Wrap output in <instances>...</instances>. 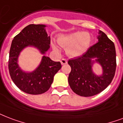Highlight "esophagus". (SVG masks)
<instances>
[{
	"instance_id": "1",
	"label": "esophagus",
	"mask_w": 123,
	"mask_h": 123,
	"mask_svg": "<svg viewBox=\"0 0 123 123\" xmlns=\"http://www.w3.org/2000/svg\"><path fill=\"white\" fill-rule=\"evenodd\" d=\"M61 63L62 65H64V64H66L68 63V61L66 59H62L61 60Z\"/></svg>"
}]
</instances>
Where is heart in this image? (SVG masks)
Returning <instances> with one entry per match:
<instances>
[{"label": "heart", "mask_w": 123, "mask_h": 123, "mask_svg": "<svg viewBox=\"0 0 123 123\" xmlns=\"http://www.w3.org/2000/svg\"><path fill=\"white\" fill-rule=\"evenodd\" d=\"M58 43L64 48L70 57H78L82 56L89 49L92 43V37L88 32L75 31L62 35L58 38ZM53 49L57 52L59 48L55 43H52Z\"/></svg>", "instance_id": "b5f03b06"}]
</instances>
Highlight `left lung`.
I'll list each match as a JSON object with an SVG mask.
<instances>
[{"instance_id": "obj_1", "label": "left lung", "mask_w": 123, "mask_h": 123, "mask_svg": "<svg viewBox=\"0 0 123 123\" xmlns=\"http://www.w3.org/2000/svg\"><path fill=\"white\" fill-rule=\"evenodd\" d=\"M97 43L84 55L68 61L72 68L68 82L73 92L82 97H91L103 91L111 83L116 73V53L114 43L99 30ZM99 63L103 72L97 75L92 66Z\"/></svg>"}]
</instances>
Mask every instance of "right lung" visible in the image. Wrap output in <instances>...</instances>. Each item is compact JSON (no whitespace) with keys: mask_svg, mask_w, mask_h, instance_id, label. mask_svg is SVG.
I'll use <instances>...</instances> for the list:
<instances>
[{"mask_svg":"<svg viewBox=\"0 0 123 123\" xmlns=\"http://www.w3.org/2000/svg\"><path fill=\"white\" fill-rule=\"evenodd\" d=\"M44 24H30L12 41L8 68L12 80L22 92L39 95L49 90L53 77L61 68L60 62H55L46 55L50 48V37ZM33 47L43 55L39 66L32 72H26L18 64V57L23 49Z\"/></svg>","mask_w":123,"mask_h":123,"instance_id":"right-lung-1","label":"right lung"}]
</instances>
